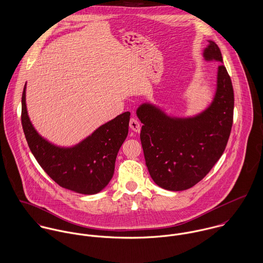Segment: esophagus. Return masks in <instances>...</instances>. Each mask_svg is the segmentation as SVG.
I'll return each instance as SVG.
<instances>
[{
	"label": "esophagus",
	"mask_w": 263,
	"mask_h": 263,
	"mask_svg": "<svg viewBox=\"0 0 263 263\" xmlns=\"http://www.w3.org/2000/svg\"><path fill=\"white\" fill-rule=\"evenodd\" d=\"M129 126H130L131 130H133L134 132H140V130H141V125H140L139 121L136 118H131L130 119Z\"/></svg>",
	"instance_id": "1"
}]
</instances>
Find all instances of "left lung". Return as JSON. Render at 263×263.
Listing matches in <instances>:
<instances>
[{"instance_id": "1", "label": "left lung", "mask_w": 263, "mask_h": 263, "mask_svg": "<svg viewBox=\"0 0 263 263\" xmlns=\"http://www.w3.org/2000/svg\"><path fill=\"white\" fill-rule=\"evenodd\" d=\"M204 59L223 62L218 45L209 40ZM234 90L224 64L217 74L213 102L202 113L171 117L151 104H142L137 116L143 124L140 140L146 166L154 182L168 191H184L202 180L222 156L233 124Z\"/></svg>"}]
</instances>
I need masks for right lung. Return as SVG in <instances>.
Masks as SVG:
<instances>
[{
    "label": "right lung",
    "instance_id": "1",
    "mask_svg": "<svg viewBox=\"0 0 263 263\" xmlns=\"http://www.w3.org/2000/svg\"><path fill=\"white\" fill-rule=\"evenodd\" d=\"M130 112L100 126L72 147H59L41 137L30 121L26 107V84L22 93L21 121L30 150L40 166L60 186L93 195L112 179L118 151L128 135Z\"/></svg>",
    "mask_w": 263,
    "mask_h": 263
}]
</instances>
